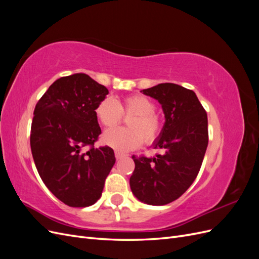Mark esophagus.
Returning <instances> with one entry per match:
<instances>
[{
  "label": "esophagus",
  "mask_w": 259,
  "mask_h": 259,
  "mask_svg": "<svg viewBox=\"0 0 259 259\" xmlns=\"http://www.w3.org/2000/svg\"><path fill=\"white\" fill-rule=\"evenodd\" d=\"M125 154H123V153H120V152H115V159L116 160H121V159H123V158H125Z\"/></svg>",
  "instance_id": "esophagus-1"
}]
</instances>
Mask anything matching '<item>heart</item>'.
<instances>
[{
    "label": "heart",
    "instance_id": "b5f03b06",
    "mask_svg": "<svg viewBox=\"0 0 259 259\" xmlns=\"http://www.w3.org/2000/svg\"><path fill=\"white\" fill-rule=\"evenodd\" d=\"M95 114L105 127H113L122 121L123 115H133L127 121L130 128H112L105 132L103 143L124 153L134 150L145 143L153 144L161 134L162 122L155 113L153 101L143 95H133L116 101L112 97L100 100Z\"/></svg>",
    "mask_w": 259,
    "mask_h": 259
}]
</instances>
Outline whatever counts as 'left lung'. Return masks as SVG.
<instances>
[{"label": "left lung", "instance_id": "8db88e82", "mask_svg": "<svg viewBox=\"0 0 259 259\" xmlns=\"http://www.w3.org/2000/svg\"><path fill=\"white\" fill-rule=\"evenodd\" d=\"M140 92L162 106L165 123L153 147L165 153L133 155L130 186L139 201L165 205L184 194L199 174L208 144L207 114L195 93L180 85L161 83Z\"/></svg>", "mask_w": 259, "mask_h": 259}]
</instances>
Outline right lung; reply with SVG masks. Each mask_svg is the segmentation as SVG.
I'll return each instance as SVG.
<instances>
[{
	"label": "right lung",
	"mask_w": 259,
	"mask_h": 259,
	"mask_svg": "<svg viewBox=\"0 0 259 259\" xmlns=\"http://www.w3.org/2000/svg\"><path fill=\"white\" fill-rule=\"evenodd\" d=\"M108 93L90 75L75 73L55 81L35 106L30 134L35 166L49 190L69 206L96 203L115 163L110 147H94L101 134L95 108Z\"/></svg>",
	"instance_id": "right-lung-1"
}]
</instances>
